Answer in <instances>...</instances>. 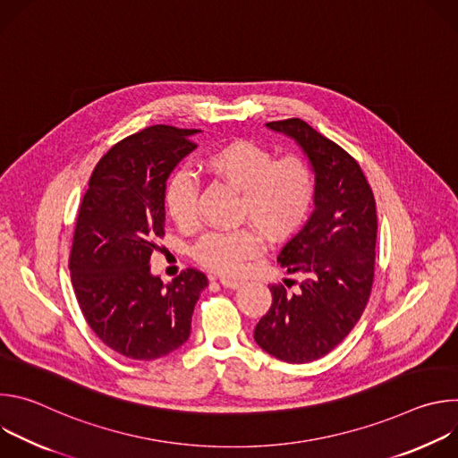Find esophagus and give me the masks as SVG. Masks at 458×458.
Instances as JSON below:
<instances>
[{
	"instance_id": "1",
	"label": "esophagus",
	"mask_w": 458,
	"mask_h": 458,
	"mask_svg": "<svg viewBox=\"0 0 458 458\" xmlns=\"http://www.w3.org/2000/svg\"><path fill=\"white\" fill-rule=\"evenodd\" d=\"M219 283L225 286V288H230V290H237L242 283L241 281H235V279H228V277H221Z\"/></svg>"
}]
</instances>
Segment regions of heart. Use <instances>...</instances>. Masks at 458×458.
I'll return each instance as SVG.
<instances>
[{"label": "heart", "instance_id": "1", "mask_svg": "<svg viewBox=\"0 0 458 458\" xmlns=\"http://www.w3.org/2000/svg\"><path fill=\"white\" fill-rule=\"evenodd\" d=\"M203 168L239 191L237 219L251 223L272 241L292 235L308 217L315 198V174L301 156L274 159V152L246 140L230 141L203 159ZM198 182L186 170L174 172L165 184V207L177 226L195 221ZM259 251L250 228L214 232L195 246L201 265L226 276L239 274Z\"/></svg>", "mask_w": 458, "mask_h": 458}]
</instances>
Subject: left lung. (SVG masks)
I'll return each mask as SVG.
<instances>
[{"mask_svg":"<svg viewBox=\"0 0 458 458\" xmlns=\"http://www.w3.org/2000/svg\"><path fill=\"white\" fill-rule=\"evenodd\" d=\"M267 126L293 140L308 157L315 174V210L277 257L288 274L306 279L295 293L270 286L272 306L257 322L253 339L279 360L304 364L330 353L366 308L377 208L359 163L339 145L299 117Z\"/></svg>","mask_w":458,"mask_h":458,"instance_id":"1","label":"left lung"}]
</instances>
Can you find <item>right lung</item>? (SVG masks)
Wrapping results in <instances>:
<instances>
[{"instance_id": "obj_1", "label": "right lung", "mask_w": 458, "mask_h": 458, "mask_svg": "<svg viewBox=\"0 0 458 458\" xmlns=\"http://www.w3.org/2000/svg\"><path fill=\"white\" fill-rule=\"evenodd\" d=\"M198 128L154 124L114 145L96 165L83 198L69 268L92 332L114 352L154 360L182 346L208 286L188 268L170 283L150 272L165 235V184L198 148Z\"/></svg>"}]
</instances>
